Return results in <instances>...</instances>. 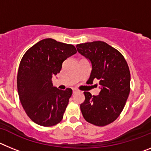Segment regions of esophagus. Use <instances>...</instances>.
Segmentation results:
<instances>
[{
  "instance_id": "obj_1",
  "label": "esophagus",
  "mask_w": 151,
  "mask_h": 151,
  "mask_svg": "<svg viewBox=\"0 0 151 151\" xmlns=\"http://www.w3.org/2000/svg\"><path fill=\"white\" fill-rule=\"evenodd\" d=\"M79 91L78 90V89L76 88H73V94H76V93H77V92H78Z\"/></svg>"
}]
</instances>
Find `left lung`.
<instances>
[{"mask_svg":"<svg viewBox=\"0 0 151 151\" xmlns=\"http://www.w3.org/2000/svg\"><path fill=\"white\" fill-rule=\"evenodd\" d=\"M76 47L91 65L88 82L97 79L101 89L96 96L84 92L80 109L89 123L104 126L116 120L125 106L130 92L129 66L120 52L104 41L78 44Z\"/></svg>","mask_w":151,"mask_h":151,"instance_id":"left-lung-1","label":"left lung"}]
</instances>
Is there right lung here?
Instances as JSON below:
<instances>
[{
  "label": "right lung",
  "instance_id": "obj_1",
  "mask_svg": "<svg viewBox=\"0 0 151 151\" xmlns=\"http://www.w3.org/2000/svg\"><path fill=\"white\" fill-rule=\"evenodd\" d=\"M76 52L73 45L45 38L22 57L17 75L19 97L28 116L38 125L52 126L62 120L73 90L57 88L51 78Z\"/></svg>",
  "mask_w": 151,
  "mask_h": 151
}]
</instances>
